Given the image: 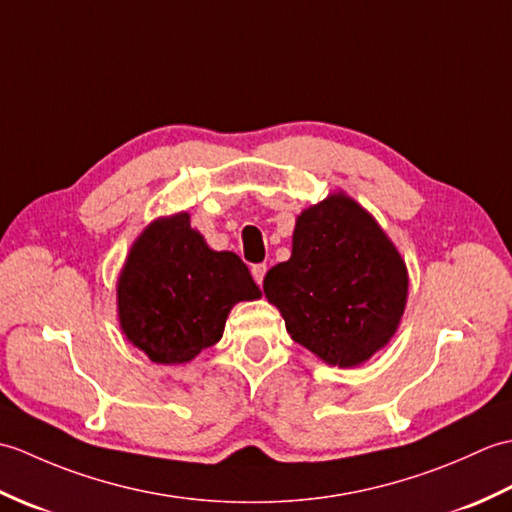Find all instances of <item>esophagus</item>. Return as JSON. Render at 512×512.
<instances>
[{
	"label": "esophagus",
	"mask_w": 512,
	"mask_h": 512,
	"mask_svg": "<svg viewBox=\"0 0 512 512\" xmlns=\"http://www.w3.org/2000/svg\"><path fill=\"white\" fill-rule=\"evenodd\" d=\"M266 264H253V268H250V273H253V279L257 281L259 286H262V281H264V277H266Z\"/></svg>",
	"instance_id": "1"
}]
</instances>
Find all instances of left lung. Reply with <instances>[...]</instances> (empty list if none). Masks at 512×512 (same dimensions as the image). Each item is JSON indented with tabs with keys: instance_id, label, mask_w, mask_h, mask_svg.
<instances>
[{
	"instance_id": "8db88e82",
	"label": "left lung",
	"mask_w": 512,
	"mask_h": 512,
	"mask_svg": "<svg viewBox=\"0 0 512 512\" xmlns=\"http://www.w3.org/2000/svg\"><path fill=\"white\" fill-rule=\"evenodd\" d=\"M407 288L398 250L345 195L299 215L292 257L264 277L266 299L279 308L292 341L339 367L365 363L394 336Z\"/></svg>"
}]
</instances>
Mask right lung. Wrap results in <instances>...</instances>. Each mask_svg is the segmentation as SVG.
<instances>
[{"label":"right lung","instance_id":"right-lung-1","mask_svg":"<svg viewBox=\"0 0 512 512\" xmlns=\"http://www.w3.org/2000/svg\"><path fill=\"white\" fill-rule=\"evenodd\" d=\"M257 297L242 259L206 246L187 213L151 224L118 279L123 332L151 361L165 365L187 363L215 345L235 303Z\"/></svg>","mask_w":512,"mask_h":512}]
</instances>
